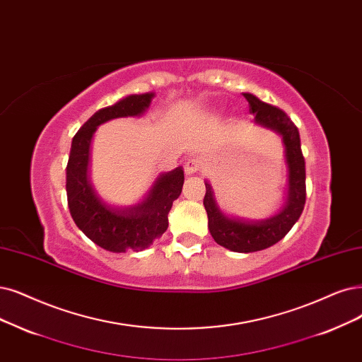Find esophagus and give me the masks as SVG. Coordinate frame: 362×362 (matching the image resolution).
Segmentation results:
<instances>
[{"mask_svg": "<svg viewBox=\"0 0 362 362\" xmlns=\"http://www.w3.org/2000/svg\"><path fill=\"white\" fill-rule=\"evenodd\" d=\"M202 167H203V163L198 158H191L185 163V171H186V174H189V176L194 173H198L199 170H202Z\"/></svg>", "mask_w": 362, "mask_h": 362, "instance_id": "esophagus-1", "label": "esophagus"}]
</instances>
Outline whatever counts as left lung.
<instances>
[{
    "instance_id": "obj_1",
    "label": "left lung",
    "mask_w": 362,
    "mask_h": 362,
    "mask_svg": "<svg viewBox=\"0 0 362 362\" xmlns=\"http://www.w3.org/2000/svg\"><path fill=\"white\" fill-rule=\"evenodd\" d=\"M249 103V112L255 116V124L270 128L282 137L288 165V192L284 207L274 216L249 221L228 216L218 207L211 186L206 180L204 207L209 218V231L215 242L240 253L264 250L280 242L296 223L305 204V164L301 152L300 132L289 116L267 104L252 93H243Z\"/></svg>"
}]
</instances>
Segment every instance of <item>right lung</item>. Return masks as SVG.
Returning <instances> with one entry per match:
<instances>
[{
    "label": "right lung",
    "instance_id": "obj_1",
    "mask_svg": "<svg viewBox=\"0 0 362 362\" xmlns=\"http://www.w3.org/2000/svg\"><path fill=\"white\" fill-rule=\"evenodd\" d=\"M153 92L128 95L93 113L73 137L66 164V199L71 218L93 243L110 252H139L149 247L168 228V213L183 186L182 167L159 174L143 202L129 207L105 203L88 177L89 149L93 132L117 117L141 116L149 109Z\"/></svg>",
    "mask_w": 362,
    "mask_h": 362
}]
</instances>
